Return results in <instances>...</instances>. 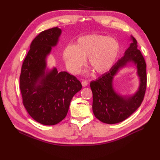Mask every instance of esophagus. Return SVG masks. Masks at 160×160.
<instances>
[{"instance_id": "esophagus-1", "label": "esophagus", "mask_w": 160, "mask_h": 160, "mask_svg": "<svg viewBox=\"0 0 160 160\" xmlns=\"http://www.w3.org/2000/svg\"><path fill=\"white\" fill-rule=\"evenodd\" d=\"M82 84L83 87H87L88 85V82L87 80H83L82 82Z\"/></svg>"}]
</instances>
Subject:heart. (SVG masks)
Masks as SVG:
<instances>
[{
	"label": "heart",
	"instance_id": "heart-1",
	"mask_svg": "<svg viewBox=\"0 0 160 160\" xmlns=\"http://www.w3.org/2000/svg\"><path fill=\"white\" fill-rule=\"evenodd\" d=\"M119 52L120 46L115 39L107 36L89 35L80 38L75 46H67L63 58L72 73L80 72L88 58V64L94 72L101 74L111 69Z\"/></svg>",
	"mask_w": 160,
	"mask_h": 160
}]
</instances>
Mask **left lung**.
I'll return each mask as SVG.
<instances>
[{
  "mask_svg": "<svg viewBox=\"0 0 160 160\" xmlns=\"http://www.w3.org/2000/svg\"><path fill=\"white\" fill-rule=\"evenodd\" d=\"M132 42L126 51L123 57L111 69L90 83L93 93V111L96 118L106 124H116L124 121L140 107L147 89V64L140 50L137 40L131 36ZM129 62L133 63L137 68L140 78V87L133 96L124 97L113 89L114 76L121 68Z\"/></svg>",
  "mask_w": 160,
  "mask_h": 160,
  "instance_id": "obj_1",
  "label": "left lung"
}]
</instances>
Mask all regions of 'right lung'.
<instances>
[{
  "label": "right lung",
  "mask_w": 160,
  "mask_h": 160,
  "mask_svg": "<svg viewBox=\"0 0 160 160\" xmlns=\"http://www.w3.org/2000/svg\"><path fill=\"white\" fill-rule=\"evenodd\" d=\"M62 33L58 28L40 32L30 45L20 76L22 104L33 120L55 125L66 117L71 100L82 89L77 78L56 68L46 71L47 56Z\"/></svg>",
  "instance_id": "add662e5"
}]
</instances>
